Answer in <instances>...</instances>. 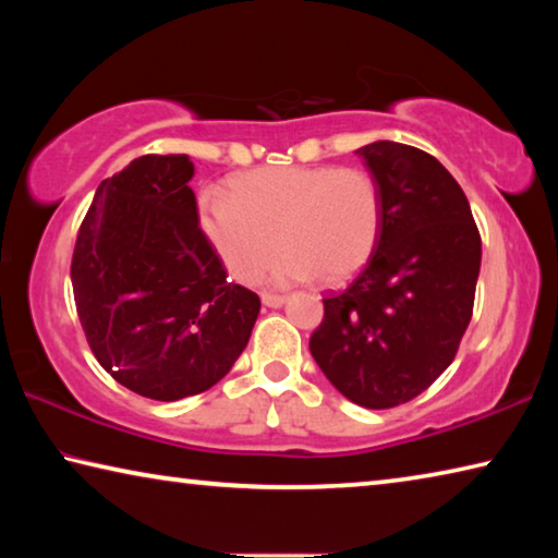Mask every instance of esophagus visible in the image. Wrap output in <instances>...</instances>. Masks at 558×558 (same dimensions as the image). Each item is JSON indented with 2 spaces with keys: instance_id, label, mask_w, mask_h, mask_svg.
Listing matches in <instances>:
<instances>
[{
  "instance_id": "obj_1",
  "label": "esophagus",
  "mask_w": 558,
  "mask_h": 558,
  "mask_svg": "<svg viewBox=\"0 0 558 558\" xmlns=\"http://www.w3.org/2000/svg\"><path fill=\"white\" fill-rule=\"evenodd\" d=\"M260 300H263V305H266V307H280L282 302H286V295H272V292H263Z\"/></svg>"
}]
</instances>
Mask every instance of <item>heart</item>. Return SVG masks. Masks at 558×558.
<instances>
[{
  "label": "heart",
  "instance_id": "b5f03b06",
  "mask_svg": "<svg viewBox=\"0 0 558 558\" xmlns=\"http://www.w3.org/2000/svg\"><path fill=\"white\" fill-rule=\"evenodd\" d=\"M381 221V186L362 167L253 169L231 179L229 199H199L206 241L239 282L258 280L282 245L272 280L337 286L369 263Z\"/></svg>",
  "mask_w": 558,
  "mask_h": 558
}]
</instances>
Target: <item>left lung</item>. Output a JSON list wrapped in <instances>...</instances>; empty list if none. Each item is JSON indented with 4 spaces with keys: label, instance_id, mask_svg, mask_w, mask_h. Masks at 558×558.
<instances>
[{
    "label": "left lung",
    "instance_id": "8db88e82",
    "mask_svg": "<svg viewBox=\"0 0 558 558\" xmlns=\"http://www.w3.org/2000/svg\"><path fill=\"white\" fill-rule=\"evenodd\" d=\"M356 153L381 186V235L349 288L323 300L310 352L349 401L393 409L456 359L483 243L465 192L436 157L389 140Z\"/></svg>",
    "mask_w": 558,
    "mask_h": 558
}]
</instances>
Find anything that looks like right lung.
Segmentation results:
<instances>
[{"label": "right lung", "mask_w": 558, "mask_h": 558, "mask_svg": "<svg viewBox=\"0 0 558 558\" xmlns=\"http://www.w3.org/2000/svg\"><path fill=\"white\" fill-rule=\"evenodd\" d=\"M186 155H145L102 179L71 260L90 352L145 399L179 401L231 372L260 313L226 280L199 226Z\"/></svg>", "instance_id": "right-lung-1"}]
</instances>
